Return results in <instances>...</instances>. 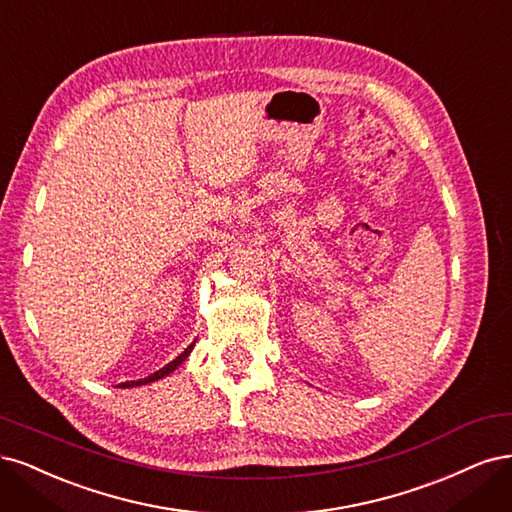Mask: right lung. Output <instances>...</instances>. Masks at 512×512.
Instances as JSON below:
<instances>
[{
	"instance_id": "1",
	"label": "right lung",
	"mask_w": 512,
	"mask_h": 512,
	"mask_svg": "<svg viewBox=\"0 0 512 512\" xmlns=\"http://www.w3.org/2000/svg\"><path fill=\"white\" fill-rule=\"evenodd\" d=\"M191 349H193V344H189L187 346V349L183 351V353H180L174 361H170V364L168 366H163L161 370H157V372H153L151 376H146V378H140V381H129V383H123L121 387H138V385H146V383H153V381H159V378H163V376H168L170 372H174L180 364H183V361L187 359V355L191 353Z\"/></svg>"
}]
</instances>
